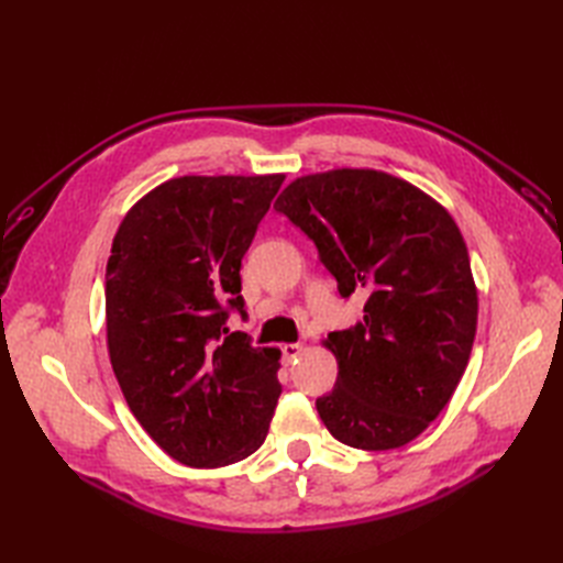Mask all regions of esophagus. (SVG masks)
<instances>
[{"label": "esophagus", "instance_id": "esophagus-1", "mask_svg": "<svg viewBox=\"0 0 563 563\" xmlns=\"http://www.w3.org/2000/svg\"><path fill=\"white\" fill-rule=\"evenodd\" d=\"M302 352H305L302 343H286V345H282V354H284V362L286 364L296 362Z\"/></svg>", "mask_w": 563, "mask_h": 563}]
</instances>
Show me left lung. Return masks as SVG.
Listing matches in <instances>:
<instances>
[{"label": "left lung", "mask_w": 563, "mask_h": 563, "mask_svg": "<svg viewBox=\"0 0 563 563\" xmlns=\"http://www.w3.org/2000/svg\"><path fill=\"white\" fill-rule=\"evenodd\" d=\"M275 209L319 249L364 319L323 340L335 387L317 399L327 430L362 451L399 449L430 428L463 378L479 298L451 213L404 178L333 168L288 183Z\"/></svg>", "instance_id": "1"}]
</instances>
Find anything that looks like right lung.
Returning <instances> with one entry per match:
<instances>
[{"label":"right lung","mask_w":563,"mask_h":563,"mask_svg":"<svg viewBox=\"0 0 563 563\" xmlns=\"http://www.w3.org/2000/svg\"><path fill=\"white\" fill-rule=\"evenodd\" d=\"M284 183L180 176L126 211L106 272L110 364L131 413L187 467L258 451L282 395L277 347L228 333L244 314L242 258Z\"/></svg>","instance_id":"right-lung-1"}]
</instances>
